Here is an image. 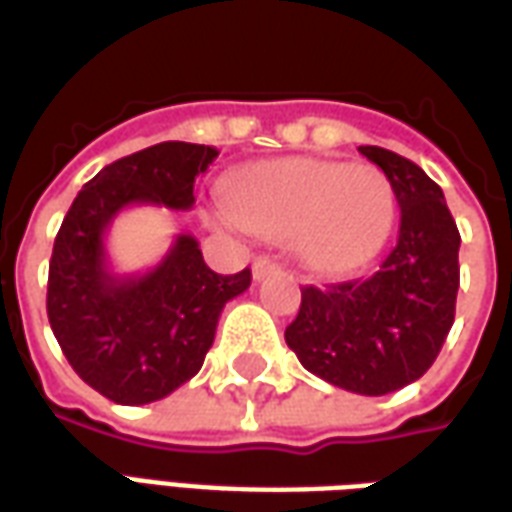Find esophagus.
Here are the masks:
<instances>
[{
    "label": "esophagus",
    "mask_w": 512,
    "mask_h": 512,
    "mask_svg": "<svg viewBox=\"0 0 512 512\" xmlns=\"http://www.w3.org/2000/svg\"><path fill=\"white\" fill-rule=\"evenodd\" d=\"M278 270H281V267H278L273 259H267V256H259V259L253 262V278H256V281H262V278L278 273Z\"/></svg>",
    "instance_id": "esophagus-1"
}]
</instances>
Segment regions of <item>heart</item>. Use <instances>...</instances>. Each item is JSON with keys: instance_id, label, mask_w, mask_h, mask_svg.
<instances>
[{"instance_id": "obj_1", "label": "heart", "mask_w": 512, "mask_h": 512, "mask_svg": "<svg viewBox=\"0 0 512 512\" xmlns=\"http://www.w3.org/2000/svg\"><path fill=\"white\" fill-rule=\"evenodd\" d=\"M239 226L264 239H295L308 270L344 275L364 267L389 237L394 190L378 168L325 159H278L228 187Z\"/></svg>"}]
</instances>
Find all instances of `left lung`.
I'll return each instance as SVG.
<instances>
[{"label":"left lung","mask_w":512,"mask_h":512,"mask_svg":"<svg viewBox=\"0 0 512 512\" xmlns=\"http://www.w3.org/2000/svg\"><path fill=\"white\" fill-rule=\"evenodd\" d=\"M358 151L397 195V245L369 278L306 286L284 336L311 375L380 397L422 378L441 353L455 322L460 234L444 192L419 165L378 146Z\"/></svg>","instance_id":"8db88e82"}]
</instances>
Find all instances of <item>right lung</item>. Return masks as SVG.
I'll return each mask as SVG.
<instances>
[{
    "instance_id": "add662e5",
    "label": "right lung",
    "mask_w": 512,
    "mask_h": 512,
    "mask_svg": "<svg viewBox=\"0 0 512 512\" xmlns=\"http://www.w3.org/2000/svg\"><path fill=\"white\" fill-rule=\"evenodd\" d=\"M217 154L173 140L118 159L79 190L57 231L46 292L54 339L76 375L118 405L157 402L195 378L220 311L250 286V270H209L192 234H179L148 273L118 275L107 262L112 217L137 204L187 212Z\"/></svg>"
}]
</instances>
